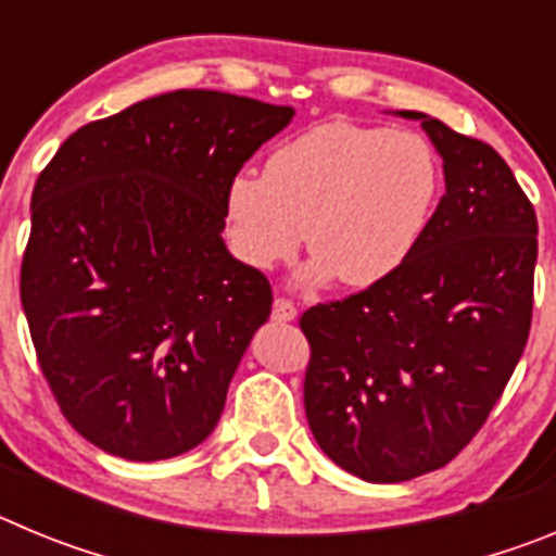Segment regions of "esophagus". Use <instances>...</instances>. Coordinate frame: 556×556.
I'll return each instance as SVG.
<instances>
[{
    "label": "esophagus",
    "instance_id": "obj_1",
    "mask_svg": "<svg viewBox=\"0 0 556 556\" xmlns=\"http://www.w3.org/2000/svg\"><path fill=\"white\" fill-rule=\"evenodd\" d=\"M294 317H298V308H294L289 301H283V298H275V303H273V320L292 323Z\"/></svg>",
    "mask_w": 556,
    "mask_h": 556
}]
</instances>
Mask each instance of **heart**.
Instances as JSON below:
<instances>
[{"label":"heart","instance_id":"obj_1","mask_svg":"<svg viewBox=\"0 0 556 556\" xmlns=\"http://www.w3.org/2000/svg\"><path fill=\"white\" fill-rule=\"evenodd\" d=\"M437 194L440 164L424 136L326 122L278 147L264 175H233L225 219L230 248L250 267L287 262L306 230V287L337 278L370 289L409 262Z\"/></svg>","mask_w":556,"mask_h":556}]
</instances>
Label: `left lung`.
Segmentation results:
<instances>
[{
    "label": "left lung",
    "instance_id": "1",
    "mask_svg": "<svg viewBox=\"0 0 556 556\" xmlns=\"http://www.w3.org/2000/svg\"><path fill=\"white\" fill-rule=\"evenodd\" d=\"M395 116L443 159V200L390 281L301 317L308 429L376 484L443 468L473 440L527 348L538 262V217L498 152L429 113Z\"/></svg>",
    "mask_w": 556,
    "mask_h": 556
}]
</instances>
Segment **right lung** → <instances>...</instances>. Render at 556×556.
<instances>
[{
	"label": "right lung",
	"mask_w": 556,
	"mask_h": 556,
	"mask_svg": "<svg viewBox=\"0 0 556 556\" xmlns=\"http://www.w3.org/2000/svg\"><path fill=\"white\" fill-rule=\"evenodd\" d=\"M292 108L180 88L72 132L33 189L22 306L63 415L130 462L198 448L273 289L223 239L225 191Z\"/></svg>",
	"instance_id": "add662e5"
}]
</instances>
